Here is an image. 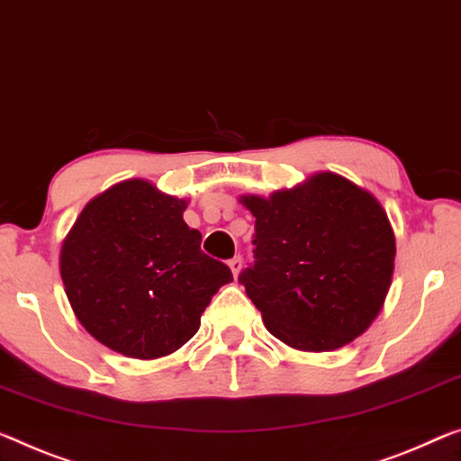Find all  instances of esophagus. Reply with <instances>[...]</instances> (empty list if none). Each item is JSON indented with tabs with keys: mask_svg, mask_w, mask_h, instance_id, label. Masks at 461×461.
Returning <instances> with one entry per match:
<instances>
[{
	"mask_svg": "<svg viewBox=\"0 0 461 461\" xmlns=\"http://www.w3.org/2000/svg\"><path fill=\"white\" fill-rule=\"evenodd\" d=\"M229 267H230V272H232V276H239V272H240V267H243V259H240V255H235V258L232 259H229Z\"/></svg>",
	"mask_w": 461,
	"mask_h": 461,
	"instance_id": "1",
	"label": "esophagus"
}]
</instances>
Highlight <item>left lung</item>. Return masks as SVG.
Masks as SVG:
<instances>
[{"label":"left lung","mask_w":461,"mask_h":461,"mask_svg":"<svg viewBox=\"0 0 461 461\" xmlns=\"http://www.w3.org/2000/svg\"><path fill=\"white\" fill-rule=\"evenodd\" d=\"M240 203L255 216V261L239 282L267 331L304 352L363 334L384 307L395 259L392 224L369 191L317 173Z\"/></svg>","instance_id":"8db88e82"}]
</instances>
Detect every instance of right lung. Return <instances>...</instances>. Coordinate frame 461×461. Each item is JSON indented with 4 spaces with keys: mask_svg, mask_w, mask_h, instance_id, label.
I'll return each instance as SVG.
<instances>
[{
    "mask_svg": "<svg viewBox=\"0 0 461 461\" xmlns=\"http://www.w3.org/2000/svg\"><path fill=\"white\" fill-rule=\"evenodd\" d=\"M185 200L144 179L96 195L61 245L68 301L92 338L130 358H160L189 342L229 266L202 251Z\"/></svg>",
    "mask_w": 461,
    "mask_h": 461,
    "instance_id": "1",
    "label": "right lung"
}]
</instances>
